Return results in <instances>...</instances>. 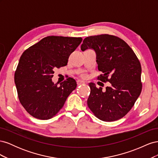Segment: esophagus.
<instances>
[{
  "label": "esophagus",
  "mask_w": 158,
  "mask_h": 158,
  "mask_svg": "<svg viewBox=\"0 0 158 158\" xmlns=\"http://www.w3.org/2000/svg\"><path fill=\"white\" fill-rule=\"evenodd\" d=\"M77 85H82V84H84L85 82H84V81H82V80H77Z\"/></svg>",
  "instance_id": "34e87169"
}]
</instances>
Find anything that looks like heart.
Masks as SVG:
<instances>
[{
    "label": "heart",
    "mask_w": 158,
    "mask_h": 158,
    "mask_svg": "<svg viewBox=\"0 0 158 158\" xmlns=\"http://www.w3.org/2000/svg\"><path fill=\"white\" fill-rule=\"evenodd\" d=\"M81 75H82V76H83V77H84V76H85V74L84 73H82V74H81Z\"/></svg>",
    "instance_id": "1"
}]
</instances>
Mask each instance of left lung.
<instances>
[{
	"mask_svg": "<svg viewBox=\"0 0 158 158\" xmlns=\"http://www.w3.org/2000/svg\"><path fill=\"white\" fill-rule=\"evenodd\" d=\"M92 49L96 54L98 79L110 83L106 89L90 82L88 106L103 121L118 120L133 107L142 91V69L139 60L127 43L108 34L85 38L81 50ZM110 79H108V78Z\"/></svg>",
	"mask_w": 158,
	"mask_h": 158,
	"instance_id": "1",
	"label": "left lung"
}]
</instances>
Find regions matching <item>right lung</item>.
<instances>
[{"mask_svg": "<svg viewBox=\"0 0 158 158\" xmlns=\"http://www.w3.org/2000/svg\"><path fill=\"white\" fill-rule=\"evenodd\" d=\"M82 41V37L48 36L23 52L14 74L18 98L28 113L47 120L63 107L76 88L72 78L54 84V70L67 64L70 55Z\"/></svg>", "mask_w": 158, "mask_h": 158, "instance_id": "obj_1", "label": "right lung"}]
</instances>
